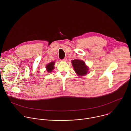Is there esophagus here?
Segmentation results:
<instances>
[{"label": "esophagus", "instance_id": "esophagus-1", "mask_svg": "<svg viewBox=\"0 0 131 131\" xmlns=\"http://www.w3.org/2000/svg\"><path fill=\"white\" fill-rule=\"evenodd\" d=\"M66 60H67V58H65L64 59L61 60V61H63V62H65V61H66Z\"/></svg>", "mask_w": 131, "mask_h": 131}]
</instances>
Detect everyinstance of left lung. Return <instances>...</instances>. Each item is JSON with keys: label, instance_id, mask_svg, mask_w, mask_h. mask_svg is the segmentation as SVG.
I'll return each mask as SVG.
<instances>
[{"label": "left lung", "instance_id": "obj_1", "mask_svg": "<svg viewBox=\"0 0 131 131\" xmlns=\"http://www.w3.org/2000/svg\"><path fill=\"white\" fill-rule=\"evenodd\" d=\"M74 71L78 76H84L88 71V68L85 63L81 60H73L71 62Z\"/></svg>", "mask_w": 131, "mask_h": 131}]
</instances>
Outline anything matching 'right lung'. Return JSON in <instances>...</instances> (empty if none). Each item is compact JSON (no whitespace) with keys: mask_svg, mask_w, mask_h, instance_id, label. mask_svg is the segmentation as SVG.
Listing matches in <instances>:
<instances>
[{"mask_svg":"<svg viewBox=\"0 0 131 131\" xmlns=\"http://www.w3.org/2000/svg\"><path fill=\"white\" fill-rule=\"evenodd\" d=\"M54 63L55 62H50L49 64H48L47 66H46V68H47V70L48 72H50L51 71H52V70L54 69Z\"/></svg>","mask_w":131,"mask_h":131,"instance_id":"right-lung-1","label":"right lung"}]
</instances>
